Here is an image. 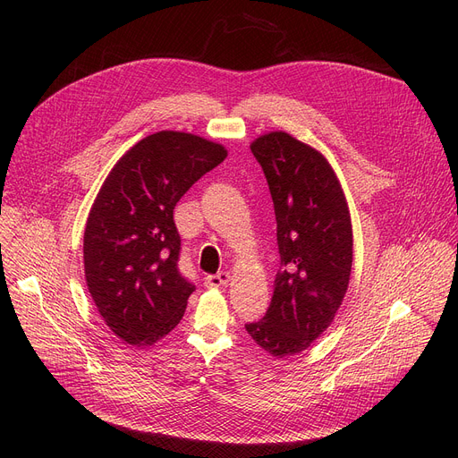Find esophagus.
Wrapping results in <instances>:
<instances>
[{
	"instance_id": "1",
	"label": "esophagus",
	"mask_w": 458,
	"mask_h": 458,
	"mask_svg": "<svg viewBox=\"0 0 458 458\" xmlns=\"http://www.w3.org/2000/svg\"><path fill=\"white\" fill-rule=\"evenodd\" d=\"M230 280V273L228 271H219L216 275H208L204 278V285L206 287H223L226 285Z\"/></svg>"
}]
</instances>
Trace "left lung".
I'll list each match as a JSON object with an SVG mask.
<instances>
[{
	"label": "left lung",
	"instance_id": "8db88e82",
	"mask_svg": "<svg viewBox=\"0 0 458 458\" xmlns=\"http://www.w3.org/2000/svg\"><path fill=\"white\" fill-rule=\"evenodd\" d=\"M250 150L273 197L280 269L267 314L245 328L261 349L284 358L308 349L342 306L352 267L351 213L338 176L316 148L271 131Z\"/></svg>",
	"mask_w": 458,
	"mask_h": 458
}]
</instances>
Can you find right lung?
<instances>
[{"label":"right lung","instance_id":"1","mask_svg":"<svg viewBox=\"0 0 458 458\" xmlns=\"http://www.w3.org/2000/svg\"><path fill=\"white\" fill-rule=\"evenodd\" d=\"M228 156L223 144L183 131L144 137L116 161L90 208L83 235L89 293L120 340L154 345L195 292L178 269L174 206Z\"/></svg>","mask_w":458,"mask_h":458}]
</instances>
